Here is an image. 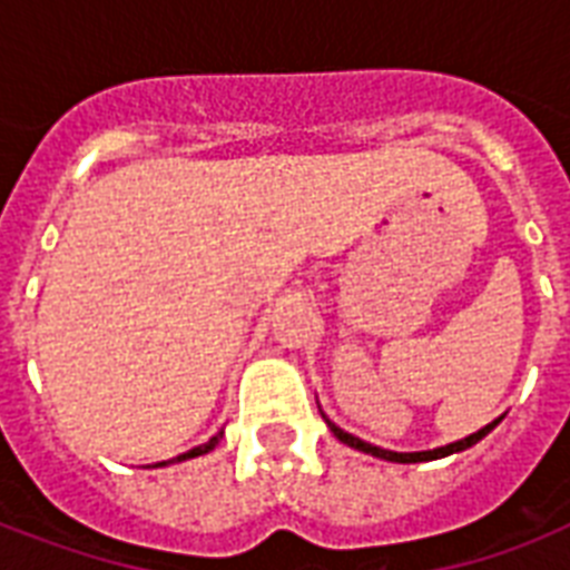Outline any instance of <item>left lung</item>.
I'll return each mask as SVG.
<instances>
[{"label":"left lung","instance_id":"8db88e82","mask_svg":"<svg viewBox=\"0 0 570 570\" xmlns=\"http://www.w3.org/2000/svg\"><path fill=\"white\" fill-rule=\"evenodd\" d=\"M500 423V420H494L491 425H485V429H479L476 434H470V438H464V441H455L450 443V446H441V450H429V452H390V450H381V446H373V443L361 441V438H355V434L343 432V429H337L334 423L331 425V432L337 434L340 441L348 443V446H355V450L361 452H370V455H375V459H384V461H399V464H414V461H432V459H443V455H452V452H461L468 450V446H473L476 441H482L494 425Z\"/></svg>","mask_w":570,"mask_h":570}]
</instances>
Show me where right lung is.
Here are the masks:
<instances>
[{
  "label": "right lung",
  "mask_w": 570,
  "mask_h": 570,
  "mask_svg": "<svg viewBox=\"0 0 570 570\" xmlns=\"http://www.w3.org/2000/svg\"><path fill=\"white\" fill-rule=\"evenodd\" d=\"M222 434H224V432H218V434H215V438H209V441H206V443H204V446H195V450H189V452H186V455H180V459H177V461H186V459H195V455H204V452H209V450H215V443H218V441H222Z\"/></svg>",
  "instance_id": "obj_1"
}]
</instances>
